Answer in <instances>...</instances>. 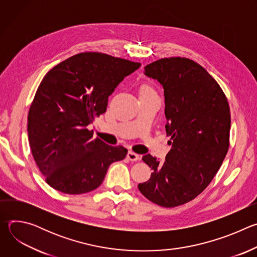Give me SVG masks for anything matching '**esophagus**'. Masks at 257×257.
Here are the masks:
<instances>
[{
  "label": "esophagus",
  "instance_id": "esophagus-1",
  "mask_svg": "<svg viewBox=\"0 0 257 257\" xmlns=\"http://www.w3.org/2000/svg\"><path fill=\"white\" fill-rule=\"evenodd\" d=\"M127 158H128L130 161H132V162H136V161L139 160V155H137V154H135V153H133V152H128Z\"/></svg>",
  "mask_w": 257,
  "mask_h": 257
}]
</instances>
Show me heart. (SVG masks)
<instances>
[{
  "label": "heart",
  "mask_w": 257,
  "mask_h": 257,
  "mask_svg": "<svg viewBox=\"0 0 257 257\" xmlns=\"http://www.w3.org/2000/svg\"><path fill=\"white\" fill-rule=\"evenodd\" d=\"M141 92H153V89L149 86H144L142 89H141Z\"/></svg>",
  "instance_id": "b5f03b06"
}]
</instances>
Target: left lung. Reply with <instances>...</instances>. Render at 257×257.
<instances>
[{"label":"left lung","mask_w":257,"mask_h":257,"mask_svg":"<svg viewBox=\"0 0 257 257\" xmlns=\"http://www.w3.org/2000/svg\"><path fill=\"white\" fill-rule=\"evenodd\" d=\"M144 75L164 88L172 149L164 163L142 157L153 173L138 189L158 205L175 207L199 195L221 168L229 149V103L207 71L187 58L156 61L144 67Z\"/></svg>","instance_id":"obj_1"}]
</instances>
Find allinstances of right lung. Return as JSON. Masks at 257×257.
<instances>
[{
	"label": "right lung",
	"instance_id": "right-lung-1",
	"mask_svg": "<svg viewBox=\"0 0 257 257\" xmlns=\"http://www.w3.org/2000/svg\"><path fill=\"white\" fill-rule=\"evenodd\" d=\"M141 66L101 53H81L55 66L41 82L28 113L33 159L48 184L67 194L96 189L123 146L92 138L87 126L103 114L107 97Z\"/></svg>",
	"mask_w": 257,
	"mask_h": 257
}]
</instances>
